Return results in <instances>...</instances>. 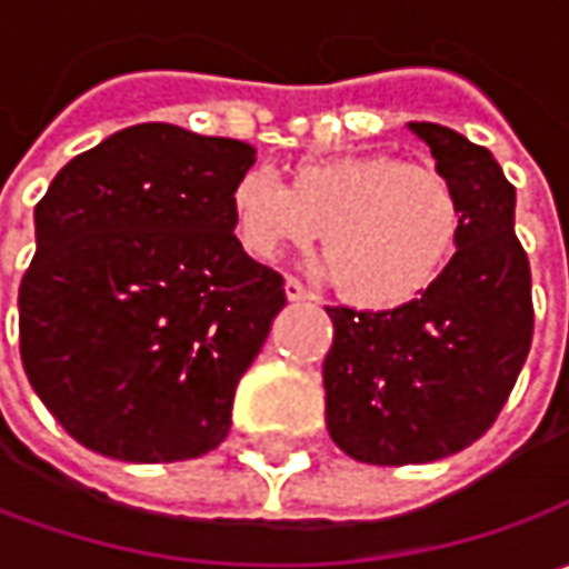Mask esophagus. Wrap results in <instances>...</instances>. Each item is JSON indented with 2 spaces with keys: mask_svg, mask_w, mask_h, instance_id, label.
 <instances>
[{
  "mask_svg": "<svg viewBox=\"0 0 569 569\" xmlns=\"http://www.w3.org/2000/svg\"><path fill=\"white\" fill-rule=\"evenodd\" d=\"M284 295H288L291 303H303V300H310V297H313L307 288H303V284H300V281H297V278H288V281H284Z\"/></svg>",
  "mask_w": 569,
  "mask_h": 569,
  "instance_id": "34e87169",
  "label": "esophagus"
}]
</instances>
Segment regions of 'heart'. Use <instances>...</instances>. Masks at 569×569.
Wrapping results in <instances>:
<instances>
[{
    "mask_svg": "<svg viewBox=\"0 0 569 569\" xmlns=\"http://www.w3.org/2000/svg\"><path fill=\"white\" fill-rule=\"evenodd\" d=\"M243 250L274 259L319 233L339 295L361 310H399L447 274L466 206L447 173L396 154H329L272 173L250 170L230 192Z\"/></svg>",
    "mask_w": 569,
    "mask_h": 569,
    "instance_id": "b5f03b06",
    "label": "heart"
}]
</instances>
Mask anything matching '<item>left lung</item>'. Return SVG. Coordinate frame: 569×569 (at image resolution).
Returning <instances> with one entry per match:
<instances>
[{
  "instance_id": "obj_1",
  "label": "left lung",
  "mask_w": 569,
  "mask_h": 569,
  "mask_svg": "<svg viewBox=\"0 0 569 569\" xmlns=\"http://www.w3.org/2000/svg\"><path fill=\"white\" fill-rule=\"evenodd\" d=\"M466 206L447 274L399 310L326 307V425L351 459L418 466L471 447L497 421L532 348V272L513 228L516 189L488 148L411 122Z\"/></svg>"
}]
</instances>
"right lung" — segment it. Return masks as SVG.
I'll use <instances>...</instances> for the list:
<instances>
[{
    "instance_id": "add662e5",
    "label": "right lung",
    "mask_w": 569,
    "mask_h": 569,
    "mask_svg": "<svg viewBox=\"0 0 569 569\" xmlns=\"http://www.w3.org/2000/svg\"><path fill=\"white\" fill-rule=\"evenodd\" d=\"M252 161L247 142L142 122L72 158L33 208L21 363L81 447L180 462L228 437L284 307V278L233 237L230 192Z\"/></svg>"
}]
</instances>
